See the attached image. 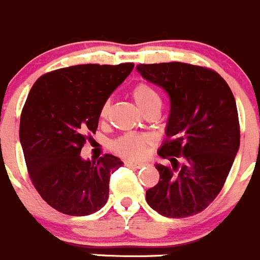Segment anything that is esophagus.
I'll list each match as a JSON object with an SVG mask.
<instances>
[{
  "label": "esophagus",
  "instance_id": "obj_1",
  "mask_svg": "<svg viewBox=\"0 0 260 260\" xmlns=\"http://www.w3.org/2000/svg\"><path fill=\"white\" fill-rule=\"evenodd\" d=\"M125 165L126 166H130V168H142V166L147 165L146 162H138V161H125Z\"/></svg>",
  "mask_w": 260,
  "mask_h": 260
}]
</instances>
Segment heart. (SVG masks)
<instances>
[{
    "label": "heart",
    "instance_id": "1",
    "mask_svg": "<svg viewBox=\"0 0 260 260\" xmlns=\"http://www.w3.org/2000/svg\"><path fill=\"white\" fill-rule=\"evenodd\" d=\"M133 99L143 112L153 107H161V98L152 85L146 81H140L133 87ZM111 112V101H106L101 107V120H107ZM152 139L148 135L137 133H125L111 142V149L126 158H139L144 154L147 147L151 146Z\"/></svg>",
    "mask_w": 260,
    "mask_h": 260
}]
</instances>
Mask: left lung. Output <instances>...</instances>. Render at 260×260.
I'll use <instances>...</instances> for the list:
<instances>
[{
    "label": "left lung",
    "mask_w": 260,
    "mask_h": 260,
    "mask_svg": "<svg viewBox=\"0 0 260 260\" xmlns=\"http://www.w3.org/2000/svg\"><path fill=\"white\" fill-rule=\"evenodd\" d=\"M138 72L170 99L166 140L156 165L159 180L146 192L153 210L185 218L206 209L222 190L240 147L235 96L224 78L201 66L171 61L139 64Z\"/></svg>",
    "instance_id": "8db88e82"
}]
</instances>
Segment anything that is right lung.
<instances>
[{"instance_id":"1","label":"right lung","mask_w":260,"mask_h":260,"mask_svg":"<svg viewBox=\"0 0 260 260\" xmlns=\"http://www.w3.org/2000/svg\"><path fill=\"white\" fill-rule=\"evenodd\" d=\"M134 63L80 64L45 73L35 82L20 116L21 147L40 196L67 215L101 210L109 178L122 162L112 154L85 161L80 153L96 132L99 112Z\"/></svg>"}]
</instances>
